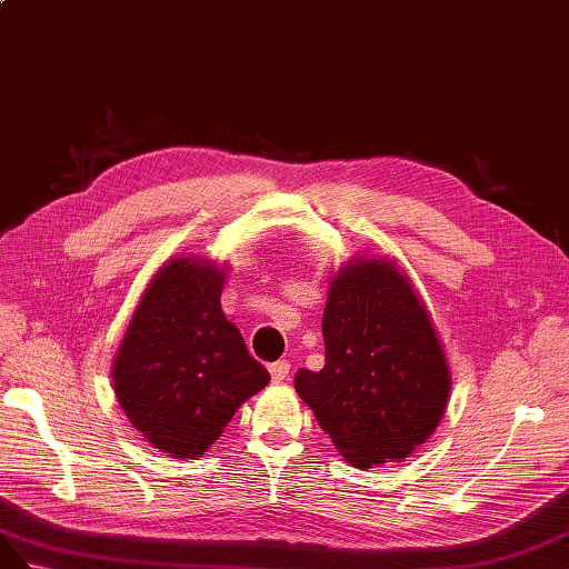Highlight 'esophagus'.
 Segmentation results:
<instances>
[{
  "label": "esophagus",
  "instance_id": "34e87169",
  "mask_svg": "<svg viewBox=\"0 0 569 569\" xmlns=\"http://www.w3.org/2000/svg\"><path fill=\"white\" fill-rule=\"evenodd\" d=\"M269 375H271V381H273V383H283V381L290 377V365H288L286 360L273 362V365L269 367Z\"/></svg>",
  "mask_w": 569,
  "mask_h": 569
}]
</instances>
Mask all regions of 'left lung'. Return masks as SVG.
Masks as SVG:
<instances>
[{
    "mask_svg": "<svg viewBox=\"0 0 569 569\" xmlns=\"http://www.w3.org/2000/svg\"><path fill=\"white\" fill-rule=\"evenodd\" d=\"M327 362L296 391L352 467L398 462L427 441L450 398L441 340L391 259L352 257L331 279L321 319Z\"/></svg>",
    "mask_w": 569,
    "mask_h": 569,
    "instance_id": "left-lung-1",
    "label": "left lung"
}]
</instances>
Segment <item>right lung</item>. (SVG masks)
<instances>
[{
  "label": "right lung",
  "instance_id": "1",
  "mask_svg": "<svg viewBox=\"0 0 569 569\" xmlns=\"http://www.w3.org/2000/svg\"><path fill=\"white\" fill-rule=\"evenodd\" d=\"M223 267L173 257L144 288L113 360L131 425L171 458H202L236 410L269 383L221 312Z\"/></svg>",
  "mask_w": 569,
  "mask_h": 569
}]
</instances>
